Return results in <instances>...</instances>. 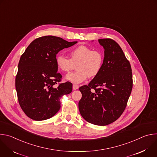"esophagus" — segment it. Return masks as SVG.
Instances as JSON below:
<instances>
[{
    "mask_svg": "<svg viewBox=\"0 0 157 157\" xmlns=\"http://www.w3.org/2000/svg\"><path fill=\"white\" fill-rule=\"evenodd\" d=\"M79 88V86L76 85V84H73V90H76V89H78Z\"/></svg>",
    "mask_w": 157,
    "mask_h": 157,
    "instance_id": "1",
    "label": "esophagus"
}]
</instances>
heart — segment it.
<instances>
[{
	"label": "heart",
	"mask_w": 157,
	"mask_h": 157,
	"mask_svg": "<svg viewBox=\"0 0 157 157\" xmlns=\"http://www.w3.org/2000/svg\"><path fill=\"white\" fill-rule=\"evenodd\" d=\"M59 70L69 73L76 65L75 72L66 76V79L74 84L84 81L87 78H94L101 72L104 63V55L101 52L92 50L85 45H79L70 52V58L58 55L55 58Z\"/></svg>",
	"instance_id": "obj_1"
}]
</instances>
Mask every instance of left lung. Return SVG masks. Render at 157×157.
<instances>
[{
    "label": "left lung",
    "instance_id": "1",
    "mask_svg": "<svg viewBox=\"0 0 157 157\" xmlns=\"http://www.w3.org/2000/svg\"><path fill=\"white\" fill-rule=\"evenodd\" d=\"M104 48L103 66L99 75L79 87V110L88 122L107 125L124 111L133 86L132 68L119 44L110 38L99 39Z\"/></svg>",
    "mask_w": 157,
    "mask_h": 157
}]
</instances>
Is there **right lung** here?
<instances>
[{"instance_id": "add662e5", "label": "right lung", "mask_w": 157, "mask_h": 157, "mask_svg": "<svg viewBox=\"0 0 157 157\" xmlns=\"http://www.w3.org/2000/svg\"><path fill=\"white\" fill-rule=\"evenodd\" d=\"M76 43L43 36L34 40L21 55L15 88L20 107L29 118L38 121L51 118L61 107V98L71 93L72 83H59L62 76L57 72L55 58L60 50Z\"/></svg>"}]
</instances>
